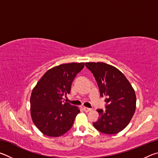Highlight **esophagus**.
<instances>
[{
	"label": "esophagus",
	"mask_w": 158,
	"mask_h": 158,
	"mask_svg": "<svg viewBox=\"0 0 158 158\" xmlns=\"http://www.w3.org/2000/svg\"><path fill=\"white\" fill-rule=\"evenodd\" d=\"M83 110H84L85 112H89L90 111H91V109L88 108V107H83Z\"/></svg>",
	"instance_id": "34e87169"
}]
</instances>
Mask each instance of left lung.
Segmentation results:
<instances>
[{"instance_id":"obj_1","label":"left lung","mask_w":158,"mask_h":158,"mask_svg":"<svg viewBox=\"0 0 158 158\" xmlns=\"http://www.w3.org/2000/svg\"><path fill=\"white\" fill-rule=\"evenodd\" d=\"M93 73L105 97V109H98L99 118L93 123L100 132L113 135L121 132L129 124L135 111L136 95L130 83L121 71L104 63H85Z\"/></svg>"}]
</instances>
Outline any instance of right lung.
<instances>
[{"label": "right lung", "instance_id": "1", "mask_svg": "<svg viewBox=\"0 0 158 158\" xmlns=\"http://www.w3.org/2000/svg\"><path fill=\"white\" fill-rule=\"evenodd\" d=\"M84 63L62 64L50 69L34 88L31 96V114L34 124L49 137H60L71 129L80 110L63 97L70 93L71 85Z\"/></svg>", "mask_w": 158, "mask_h": 158}]
</instances>
